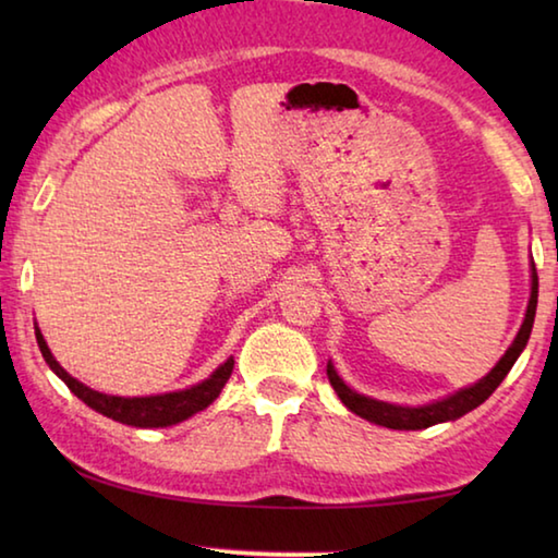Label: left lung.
Wrapping results in <instances>:
<instances>
[{"label": "left lung", "mask_w": 558, "mask_h": 558, "mask_svg": "<svg viewBox=\"0 0 558 558\" xmlns=\"http://www.w3.org/2000/svg\"><path fill=\"white\" fill-rule=\"evenodd\" d=\"M536 298H539V278H536V268L532 263V298H529L526 317H524L522 327H519L512 347L507 349L505 356L499 359L495 369L489 372L485 379H480L475 386H470V389H462L442 401L418 405V409H409V405H393V403L369 399V396H362V393L349 389V386L337 376L332 364H327V379H329V384H332V389L337 391V396L342 399V403L349 411L362 415V418L372 421V423H379V426H386V428L421 430V428L436 426V423H442V421H456V418H460V415H465L468 411L477 409L480 403H485L489 396H493L497 386L505 381V376L514 366L517 356L522 354V349L526 347L529 335H532V325H534V315H536Z\"/></svg>", "instance_id": "obj_1"}]
</instances>
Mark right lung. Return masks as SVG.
Wrapping results in <instances>:
<instances>
[{
    "mask_svg": "<svg viewBox=\"0 0 558 558\" xmlns=\"http://www.w3.org/2000/svg\"><path fill=\"white\" fill-rule=\"evenodd\" d=\"M36 342H39L46 364L51 366L53 374L59 376V379L69 386V389L78 396L83 403L90 405L93 411L108 415L112 421L128 423V426H135V428L174 426V423L186 421L189 415L204 411L206 405L216 401V396L221 393V389L233 372V359H226L209 379L192 386V389L162 393V396H143V399H140V396H135V399H122V396H108V393L93 391L88 386H83L78 379H73V376L65 372L59 362H56L39 329H36Z\"/></svg>",
    "mask_w": 558,
    "mask_h": 558,
    "instance_id": "1",
    "label": "right lung"
}]
</instances>
